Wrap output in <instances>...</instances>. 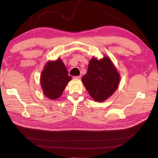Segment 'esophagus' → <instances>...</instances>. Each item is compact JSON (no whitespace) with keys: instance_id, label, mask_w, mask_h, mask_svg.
I'll return each instance as SVG.
<instances>
[{"instance_id":"1","label":"esophagus","mask_w":158,"mask_h":158,"mask_svg":"<svg viewBox=\"0 0 158 158\" xmlns=\"http://www.w3.org/2000/svg\"><path fill=\"white\" fill-rule=\"evenodd\" d=\"M81 76H76V77H74V79H77V80H80L81 79Z\"/></svg>"}]
</instances>
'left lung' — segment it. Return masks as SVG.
Listing matches in <instances>:
<instances>
[{
    "mask_svg": "<svg viewBox=\"0 0 158 158\" xmlns=\"http://www.w3.org/2000/svg\"><path fill=\"white\" fill-rule=\"evenodd\" d=\"M121 76L111 60L106 56L101 59L92 58L87 73L81 81L93 100L104 102L111 97L118 86Z\"/></svg>",
    "mask_w": 158,
    "mask_h": 158,
    "instance_id": "1",
    "label": "left lung"
}]
</instances>
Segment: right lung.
<instances>
[{
    "label": "right lung",
    "mask_w": 158,
    "mask_h": 158,
    "mask_svg": "<svg viewBox=\"0 0 158 158\" xmlns=\"http://www.w3.org/2000/svg\"><path fill=\"white\" fill-rule=\"evenodd\" d=\"M72 79L65 64L60 58L45 64L40 76V85L44 95L50 100H56L62 95L67 84Z\"/></svg>",
    "instance_id": "right-lung-1"
}]
</instances>
